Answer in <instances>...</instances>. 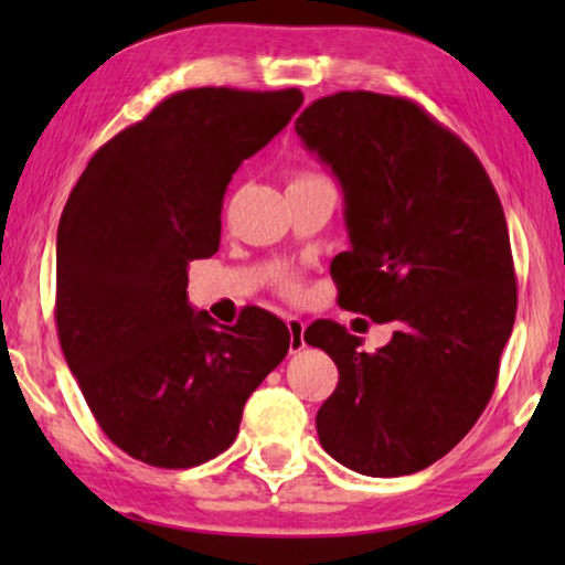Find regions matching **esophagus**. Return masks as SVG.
<instances>
[{
	"label": "esophagus",
	"instance_id": "obj_1",
	"mask_svg": "<svg viewBox=\"0 0 565 565\" xmlns=\"http://www.w3.org/2000/svg\"><path fill=\"white\" fill-rule=\"evenodd\" d=\"M286 327H289V333H291L289 351H291V353H299V351L306 347V341H303L306 323H303V319H299V317H286Z\"/></svg>",
	"mask_w": 565,
	"mask_h": 565
}]
</instances>
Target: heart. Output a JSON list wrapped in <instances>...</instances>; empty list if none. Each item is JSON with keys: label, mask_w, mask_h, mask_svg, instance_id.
<instances>
[{"label": "heart", "mask_w": 565, "mask_h": 565, "mask_svg": "<svg viewBox=\"0 0 565 565\" xmlns=\"http://www.w3.org/2000/svg\"><path fill=\"white\" fill-rule=\"evenodd\" d=\"M311 179H323V177H319V174H299L294 181H311ZM294 181H291V184H294ZM276 284H279V289L286 291V294H291L296 289V279H294V274H289V271H281L279 276H276Z\"/></svg>", "instance_id": "obj_1"}]
</instances>
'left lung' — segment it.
I'll use <instances>...</instances> for the list:
<instances>
[{"label":"left lung","mask_w":565,"mask_h":565,"mask_svg":"<svg viewBox=\"0 0 565 565\" xmlns=\"http://www.w3.org/2000/svg\"><path fill=\"white\" fill-rule=\"evenodd\" d=\"M294 129L343 189L339 306L396 327L374 353L337 321L303 331L339 369L319 441L363 476L416 473L471 431L499 379L519 301L501 199L473 151L411 99L337 92Z\"/></svg>","instance_id":"1"}]
</instances>
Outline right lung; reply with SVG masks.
I'll use <instances>...</instances> for the list:
<instances>
[{
	"label": "right lung",
	"mask_w": 565,
	"mask_h": 565,
	"mask_svg": "<svg viewBox=\"0 0 565 565\" xmlns=\"http://www.w3.org/2000/svg\"><path fill=\"white\" fill-rule=\"evenodd\" d=\"M299 89H184L97 149L56 232V333L94 418L124 454L191 468L234 444L246 398L291 333L246 306L234 327L186 299L218 252L224 191L301 107Z\"/></svg>",
	"instance_id": "add662e5"
}]
</instances>
